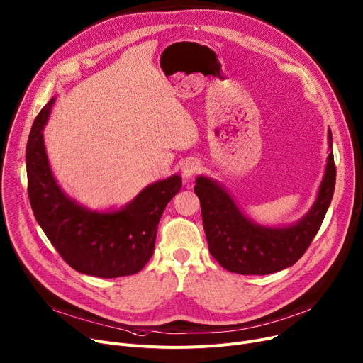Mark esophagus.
Returning <instances> with one entry per match:
<instances>
[{
  "label": "esophagus",
  "instance_id": "1",
  "mask_svg": "<svg viewBox=\"0 0 363 363\" xmlns=\"http://www.w3.org/2000/svg\"><path fill=\"white\" fill-rule=\"evenodd\" d=\"M181 172H182V177L188 181L189 178H192L200 172V163L197 160H192V159L186 160L181 167Z\"/></svg>",
  "mask_w": 363,
  "mask_h": 363
}]
</instances>
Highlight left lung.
<instances>
[{
  "label": "left lung",
  "instance_id": "obj_1",
  "mask_svg": "<svg viewBox=\"0 0 363 363\" xmlns=\"http://www.w3.org/2000/svg\"><path fill=\"white\" fill-rule=\"evenodd\" d=\"M318 197L302 219L286 228H264L242 214L228 192L206 177L196 179L208 250L223 269L238 274H272L294 265L308 250L331 203L335 186L333 137Z\"/></svg>",
  "mask_w": 363,
  "mask_h": 363
}]
</instances>
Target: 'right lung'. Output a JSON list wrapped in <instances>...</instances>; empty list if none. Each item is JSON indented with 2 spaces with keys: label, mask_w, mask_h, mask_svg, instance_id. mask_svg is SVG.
I'll list each match as a JSON object with an SVG mask.
<instances>
[{
  "label": "right lung",
  "mask_w": 363,
  "mask_h": 363,
  "mask_svg": "<svg viewBox=\"0 0 363 363\" xmlns=\"http://www.w3.org/2000/svg\"><path fill=\"white\" fill-rule=\"evenodd\" d=\"M55 99L32 125L28 147V194L36 220L62 259L79 273L113 279L138 273L155 251L164 207L182 186L179 175L144 188L116 211H91L65 196L48 162L42 130Z\"/></svg>",
  "instance_id": "add662e5"
}]
</instances>
